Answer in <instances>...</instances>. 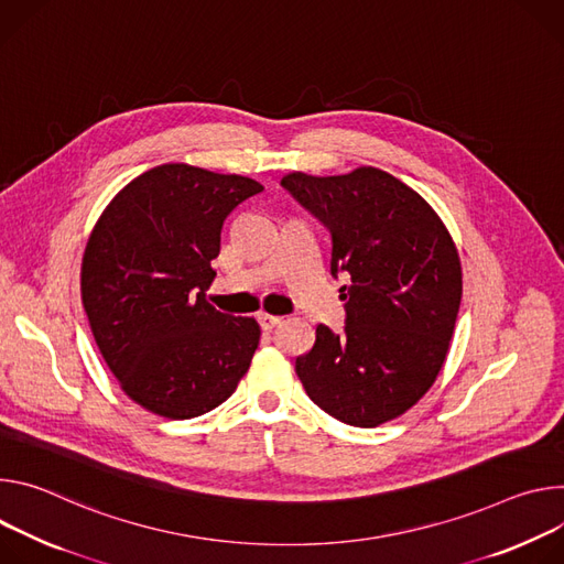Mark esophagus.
Segmentation results:
<instances>
[{
  "instance_id": "esophagus-1",
  "label": "esophagus",
  "mask_w": 564,
  "mask_h": 564,
  "mask_svg": "<svg viewBox=\"0 0 564 564\" xmlns=\"http://www.w3.org/2000/svg\"><path fill=\"white\" fill-rule=\"evenodd\" d=\"M258 323H260V327H262L264 332H271L273 327H278V325L282 323V318H280V316H271V314H260V316H258Z\"/></svg>"
}]
</instances>
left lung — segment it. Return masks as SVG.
Masks as SVG:
<instances>
[{
    "instance_id": "obj_1",
    "label": "left lung",
    "mask_w": 564,
    "mask_h": 564,
    "mask_svg": "<svg viewBox=\"0 0 564 564\" xmlns=\"http://www.w3.org/2000/svg\"><path fill=\"white\" fill-rule=\"evenodd\" d=\"M286 191L332 232V273H345V329L316 327L295 358L308 399L334 419L377 427L408 412L436 381L459 302L457 246L432 206L397 176L289 172Z\"/></svg>"
}]
</instances>
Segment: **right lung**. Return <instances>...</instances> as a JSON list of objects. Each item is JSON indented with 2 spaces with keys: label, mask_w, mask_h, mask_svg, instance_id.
<instances>
[{
  "label": "right lung",
  "mask_w": 564,
  "mask_h": 564,
  "mask_svg": "<svg viewBox=\"0 0 564 564\" xmlns=\"http://www.w3.org/2000/svg\"><path fill=\"white\" fill-rule=\"evenodd\" d=\"M262 191L241 174L163 163L98 217L83 256V306L120 390L148 412L206 414L248 371L258 321L221 314L206 291L224 219Z\"/></svg>",
  "instance_id": "right-lung-1"
}]
</instances>
